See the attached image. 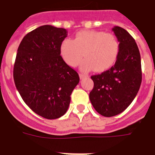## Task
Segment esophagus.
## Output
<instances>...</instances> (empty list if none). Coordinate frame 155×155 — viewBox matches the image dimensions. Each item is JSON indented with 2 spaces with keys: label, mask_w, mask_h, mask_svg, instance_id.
Here are the masks:
<instances>
[{
  "label": "esophagus",
  "mask_w": 155,
  "mask_h": 155,
  "mask_svg": "<svg viewBox=\"0 0 155 155\" xmlns=\"http://www.w3.org/2000/svg\"><path fill=\"white\" fill-rule=\"evenodd\" d=\"M86 76H87V75L83 74V73H80V74H79V77H80L81 79H83V78H85V77H86Z\"/></svg>",
  "instance_id": "obj_1"
}]
</instances>
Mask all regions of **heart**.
Segmentation results:
<instances>
[{
	"instance_id": "b5f03b06",
	"label": "heart",
	"mask_w": 155,
	"mask_h": 155,
	"mask_svg": "<svg viewBox=\"0 0 155 155\" xmlns=\"http://www.w3.org/2000/svg\"><path fill=\"white\" fill-rule=\"evenodd\" d=\"M119 51V42L114 34L100 31H82L74 40L65 39L61 46V54L68 64L76 67L83 61L81 70L103 72L112 66Z\"/></svg>"
}]
</instances>
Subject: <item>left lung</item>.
Here are the masks:
<instances>
[{
    "label": "left lung",
    "mask_w": 155,
    "mask_h": 155,
    "mask_svg": "<svg viewBox=\"0 0 155 155\" xmlns=\"http://www.w3.org/2000/svg\"><path fill=\"white\" fill-rule=\"evenodd\" d=\"M112 31L119 42L114 66L101 74L91 76L94 87L89 94L95 110L105 117L118 115L130 106L142 82L141 58L132 36L118 26Z\"/></svg>",
    "instance_id": "1"
}]
</instances>
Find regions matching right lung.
I'll list each match as a JSON object with an SVG mask.
<instances>
[{"mask_svg": "<svg viewBox=\"0 0 155 155\" xmlns=\"http://www.w3.org/2000/svg\"><path fill=\"white\" fill-rule=\"evenodd\" d=\"M67 36L64 28L40 26L25 36L17 50L15 87L30 109L47 119L66 113L72 91L79 82L77 72L61 56Z\"/></svg>", "mask_w": 155, "mask_h": 155, "instance_id": "obj_1", "label": "right lung"}]
</instances>
